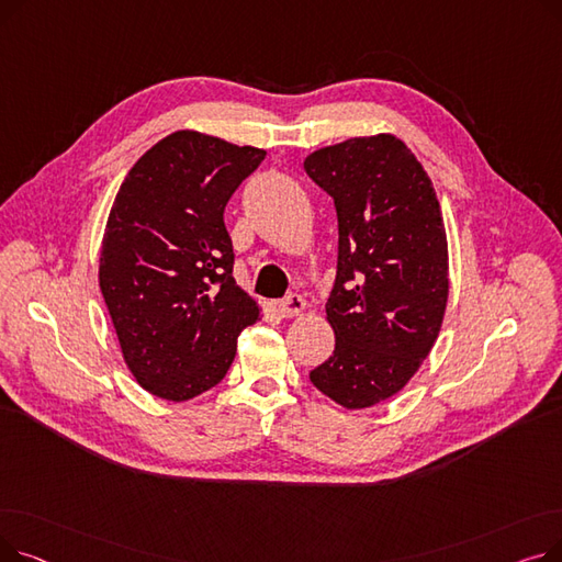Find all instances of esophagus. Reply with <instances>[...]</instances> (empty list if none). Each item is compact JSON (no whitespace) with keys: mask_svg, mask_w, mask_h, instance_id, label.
<instances>
[{"mask_svg":"<svg viewBox=\"0 0 562 562\" xmlns=\"http://www.w3.org/2000/svg\"><path fill=\"white\" fill-rule=\"evenodd\" d=\"M303 310H305V299L299 296V293H289V296H284V299L278 303V312H280L284 318L299 316Z\"/></svg>","mask_w":562,"mask_h":562,"instance_id":"obj_1","label":"esophagus"}]
</instances>
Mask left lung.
Segmentation results:
<instances>
[{
	"label": "left lung",
	"mask_w": 562,
	"mask_h": 562,
	"mask_svg": "<svg viewBox=\"0 0 562 562\" xmlns=\"http://www.w3.org/2000/svg\"><path fill=\"white\" fill-rule=\"evenodd\" d=\"M335 200L337 276L326 303L333 356L314 387L348 409L401 392L439 335L449 299V250L430 177L407 145L362 136L305 159Z\"/></svg>",
	"instance_id": "8db88e82"
}]
</instances>
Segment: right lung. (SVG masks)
<instances>
[{
	"mask_svg": "<svg viewBox=\"0 0 562 562\" xmlns=\"http://www.w3.org/2000/svg\"><path fill=\"white\" fill-rule=\"evenodd\" d=\"M266 153L175 132L127 172L106 221L100 289L138 385L189 401L225 378L259 305L234 282L223 212Z\"/></svg>",
	"mask_w": 562,
	"mask_h": 562,
	"instance_id": "obj_1",
	"label": "right lung"
}]
</instances>
